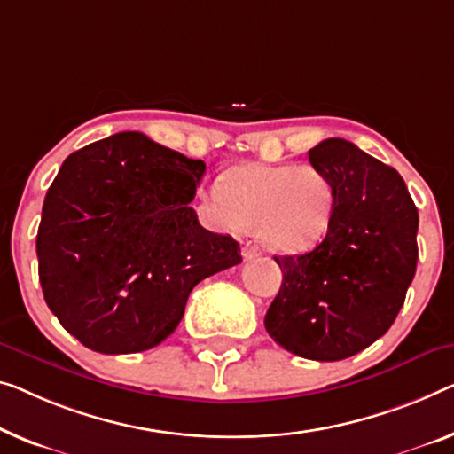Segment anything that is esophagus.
<instances>
[{
	"instance_id": "1",
	"label": "esophagus",
	"mask_w": 454,
	"mask_h": 454,
	"mask_svg": "<svg viewBox=\"0 0 454 454\" xmlns=\"http://www.w3.org/2000/svg\"><path fill=\"white\" fill-rule=\"evenodd\" d=\"M262 254V250L256 247V245H253V242H247L245 247H242V256H245L247 261H254V259H259V256Z\"/></svg>"
}]
</instances>
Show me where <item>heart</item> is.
Instances as JSON below:
<instances>
[{"mask_svg": "<svg viewBox=\"0 0 454 454\" xmlns=\"http://www.w3.org/2000/svg\"><path fill=\"white\" fill-rule=\"evenodd\" d=\"M212 204L236 228L259 232L270 248L295 253L328 234L334 187L316 167L242 165L228 171Z\"/></svg>", "mask_w": 454, "mask_h": 454, "instance_id": "obj_1", "label": "heart"}]
</instances>
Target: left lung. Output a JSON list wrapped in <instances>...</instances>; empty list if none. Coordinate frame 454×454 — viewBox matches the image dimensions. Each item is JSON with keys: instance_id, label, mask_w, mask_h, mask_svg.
Wrapping results in <instances>:
<instances>
[{"instance_id": "obj_1", "label": "left lung", "mask_w": 454, "mask_h": 454, "mask_svg": "<svg viewBox=\"0 0 454 454\" xmlns=\"http://www.w3.org/2000/svg\"><path fill=\"white\" fill-rule=\"evenodd\" d=\"M308 157L334 187L333 222L314 250L275 256L283 281L265 328L297 356L342 361L400 314L416 273L418 209L400 173L353 142L322 140Z\"/></svg>"}]
</instances>
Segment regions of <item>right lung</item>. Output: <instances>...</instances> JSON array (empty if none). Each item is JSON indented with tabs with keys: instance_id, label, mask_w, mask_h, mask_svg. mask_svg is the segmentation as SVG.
<instances>
[{
	"instance_id": "right-lung-1",
	"label": "right lung",
	"mask_w": 454,
	"mask_h": 454,
	"mask_svg": "<svg viewBox=\"0 0 454 454\" xmlns=\"http://www.w3.org/2000/svg\"><path fill=\"white\" fill-rule=\"evenodd\" d=\"M204 160L120 132L69 154L36 236L46 306L67 333L104 355L142 353L177 328L201 279L242 262L189 206Z\"/></svg>"
}]
</instances>
